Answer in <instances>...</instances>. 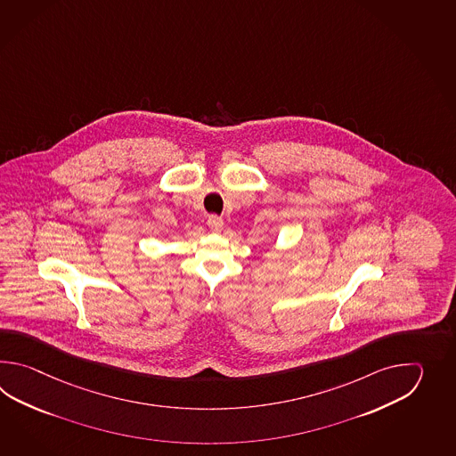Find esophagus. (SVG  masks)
<instances>
[{"label": "esophagus", "instance_id": "obj_1", "mask_svg": "<svg viewBox=\"0 0 456 456\" xmlns=\"http://www.w3.org/2000/svg\"><path fill=\"white\" fill-rule=\"evenodd\" d=\"M207 224H208V228L215 232H220L224 230V220L222 218H218V216H208V220H207Z\"/></svg>", "mask_w": 456, "mask_h": 456}]
</instances>
